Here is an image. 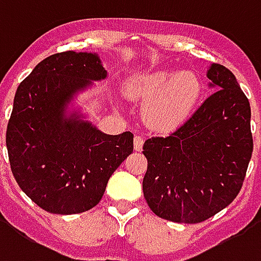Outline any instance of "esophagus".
I'll list each match as a JSON object with an SVG mask.
<instances>
[{
  "label": "esophagus",
  "instance_id": "obj_1",
  "mask_svg": "<svg viewBox=\"0 0 261 261\" xmlns=\"http://www.w3.org/2000/svg\"><path fill=\"white\" fill-rule=\"evenodd\" d=\"M142 146H144V138L140 136H137L136 138H134V149H136L137 152H140V150L142 149Z\"/></svg>",
  "mask_w": 261,
  "mask_h": 261
}]
</instances>
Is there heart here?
I'll list each match as a JSON object with an SVG mask.
<instances>
[{
	"mask_svg": "<svg viewBox=\"0 0 261 261\" xmlns=\"http://www.w3.org/2000/svg\"><path fill=\"white\" fill-rule=\"evenodd\" d=\"M130 92L148 102L149 124L167 131L182 124L194 112L202 94V83L192 71L158 70L136 79Z\"/></svg>",
	"mask_w": 261,
	"mask_h": 261,
	"instance_id": "obj_1",
	"label": "heart"
}]
</instances>
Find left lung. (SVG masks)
<instances>
[{
  "mask_svg": "<svg viewBox=\"0 0 261 261\" xmlns=\"http://www.w3.org/2000/svg\"><path fill=\"white\" fill-rule=\"evenodd\" d=\"M207 79L216 91L190 119L144 144L146 203L174 223H202L227 207L244 185L253 152L250 103L232 71L213 63Z\"/></svg>",
  "mask_w": 261,
  "mask_h": 261,
  "instance_id": "8db88e82",
  "label": "left lung"
}]
</instances>
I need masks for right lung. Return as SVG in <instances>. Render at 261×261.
I'll return each instance as SVG.
<instances>
[{
    "label": "right lung",
    "instance_id": "obj_1",
    "mask_svg": "<svg viewBox=\"0 0 261 261\" xmlns=\"http://www.w3.org/2000/svg\"><path fill=\"white\" fill-rule=\"evenodd\" d=\"M106 77L99 58L59 52L45 58L17 87L7 127L12 174L20 190L48 213L92 209L134 149V136L103 134L77 117L63 119L73 94Z\"/></svg>",
    "mask_w": 261,
    "mask_h": 261
}]
</instances>
